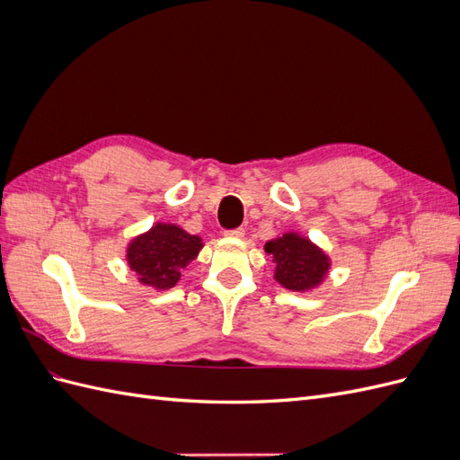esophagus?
<instances>
[{
    "mask_svg": "<svg viewBox=\"0 0 460 460\" xmlns=\"http://www.w3.org/2000/svg\"><path fill=\"white\" fill-rule=\"evenodd\" d=\"M225 234L232 235V238H242V235L245 234V230L243 228H232V230H226Z\"/></svg>",
    "mask_w": 460,
    "mask_h": 460,
    "instance_id": "obj_1",
    "label": "esophagus"
}]
</instances>
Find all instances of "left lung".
Here are the masks:
<instances>
[{"mask_svg":"<svg viewBox=\"0 0 460 460\" xmlns=\"http://www.w3.org/2000/svg\"><path fill=\"white\" fill-rule=\"evenodd\" d=\"M276 264L274 278L284 288L303 291L323 282L330 267L328 257L309 240L296 234H284L282 238L264 245Z\"/></svg>","mask_w":460,"mask_h":460,"instance_id":"1","label":"left lung"}]
</instances>
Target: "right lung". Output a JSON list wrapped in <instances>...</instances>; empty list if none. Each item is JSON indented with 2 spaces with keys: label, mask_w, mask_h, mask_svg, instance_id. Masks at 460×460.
<instances>
[{
  "label": "right lung",
  "mask_w": 460,
  "mask_h": 460,
  "mask_svg": "<svg viewBox=\"0 0 460 460\" xmlns=\"http://www.w3.org/2000/svg\"><path fill=\"white\" fill-rule=\"evenodd\" d=\"M201 247L198 235L174 225H157L130 243L127 259L142 284L169 289L176 286L180 272L196 259Z\"/></svg>",
  "instance_id": "right-lung-1"
}]
</instances>
